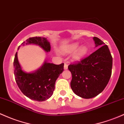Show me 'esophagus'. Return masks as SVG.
<instances>
[{
    "mask_svg": "<svg viewBox=\"0 0 124 124\" xmlns=\"http://www.w3.org/2000/svg\"><path fill=\"white\" fill-rule=\"evenodd\" d=\"M68 68V63H64V69H67Z\"/></svg>",
    "mask_w": 124,
    "mask_h": 124,
    "instance_id": "1",
    "label": "esophagus"
}]
</instances>
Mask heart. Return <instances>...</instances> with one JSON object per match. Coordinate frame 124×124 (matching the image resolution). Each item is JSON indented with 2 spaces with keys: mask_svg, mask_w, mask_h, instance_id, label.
Returning a JSON list of instances; mask_svg holds the SVG:
<instances>
[{
  "mask_svg": "<svg viewBox=\"0 0 124 124\" xmlns=\"http://www.w3.org/2000/svg\"><path fill=\"white\" fill-rule=\"evenodd\" d=\"M79 46V44L78 43H72L63 47L62 49V52L64 54H69L76 51L73 56V58L75 60L79 61L85 57L88 52V47L85 46H82L78 48Z\"/></svg>",
  "mask_w": 124,
  "mask_h": 124,
  "instance_id": "heart-1",
  "label": "heart"
}]
</instances>
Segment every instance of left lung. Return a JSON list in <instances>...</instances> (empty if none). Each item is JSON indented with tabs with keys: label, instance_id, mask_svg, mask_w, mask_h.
<instances>
[{
	"label": "left lung",
	"instance_id": "obj_1",
	"mask_svg": "<svg viewBox=\"0 0 124 124\" xmlns=\"http://www.w3.org/2000/svg\"><path fill=\"white\" fill-rule=\"evenodd\" d=\"M98 49L78 63L70 64V87L78 96L89 99L102 92L112 73V57L108 46L98 38L93 37Z\"/></svg>",
	"mask_w": 124,
	"mask_h": 124
}]
</instances>
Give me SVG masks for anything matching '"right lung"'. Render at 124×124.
<instances>
[{
	"mask_svg": "<svg viewBox=\"0 0 124 124\" xmlns=\"http://www.w3.org/2000/svg\"><path fill=\"white\" fill-rule=\"evenodd\" d=\"M29 44L39 46L46 52L51 51V45L46 38H30L21 45ZM63 66L64 63L55 65L45 61L40 68L33 72H26L22 69L16 52L13 62L16 84L27 97L36 101H44L52 95L55 82L63 71Z\"/></svg>",
	"mask_w": 124,
	"mask_h": 124,
	"instance_id": "obj_1",
	"label": "right lung"
}]
</instances>
